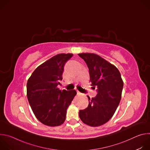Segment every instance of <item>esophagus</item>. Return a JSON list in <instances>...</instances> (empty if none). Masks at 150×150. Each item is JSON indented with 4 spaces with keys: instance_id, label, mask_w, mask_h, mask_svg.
Listing matches in <instances>:
<instances>
[{
    "instance_id": "34e87169",
    "label": "esophagus",
    "mask_w": 150,
    "mask_h": 150,
    "mask_svg": "<svg viewBox=\"0 0 150 150\" xmlns=\"http://www.w3.org/2000/svg\"><path fill=\"white\" fill-rule=\"evenodd\" d=\"M76 93H77V94H81V93L78 90H76Z\"/></svg>"
}]
</instances>
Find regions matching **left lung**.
Wrapping results in <instances>:
<instances>
[{"instance_id": "1", "label": "left lung", "mask_w": 150, "mask_h": 150, "mask_svg": "<svg viewBox=\"0 0 150 150\" xmlns=\"http://www.w3.org/2000/svg\"><path fill=\"white\" fill-rule=\"evenodd\" d=\"M78 56L86 63L90 81L97 87V94L84 110H80L81 120L91 126H98L108 122L120 103L123 87L120 74L116 67L93 53H81Z\"/></svg>"}]
</instances>
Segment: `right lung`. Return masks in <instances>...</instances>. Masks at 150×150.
Segmentation results:
<instances>
[{
	"label": "right lung",
	"instance_id": "add662e5",
	"mask_svg": "<svg viewBox=\"0 0 150 150\" xmlns=\"http://www.w3.org/2000/svg\"><path fill=\"white\" fill-rule=\"evenodd\" d=\"M72 54H59L38 67L27 84L31 109L37 119L46 125L57 126L66 119L67 110L76 94L75 90H60L65 63Z\"/></svg>",
	"mask_w": 150,
	"mask_h": 150
}]
</instances>
